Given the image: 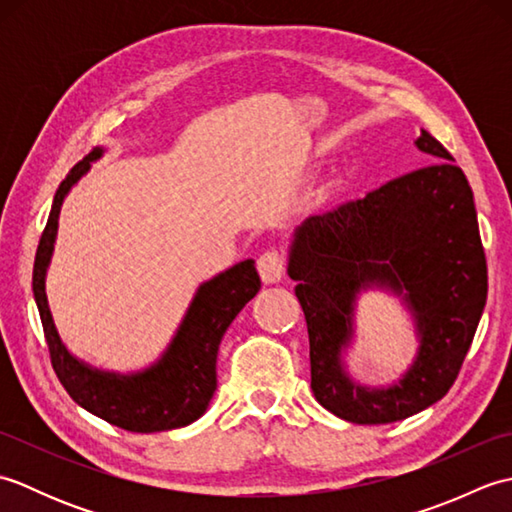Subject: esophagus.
<instances>
[{"label": "esophagus", "instance_id": "obj_1", "mask_svg": "<svg viewBox=\"0 0 512 512\" xmlns=\"http://www.w3.org/2000/svg\"><path fill=\"white\" fill-rule=\"evenodd\" d=\"M257 270L264 284H277L286 273V257L279 250H266L257 259Z\"/></svg>", "mask_w": 512, "mask_h": 512}]
</instances>
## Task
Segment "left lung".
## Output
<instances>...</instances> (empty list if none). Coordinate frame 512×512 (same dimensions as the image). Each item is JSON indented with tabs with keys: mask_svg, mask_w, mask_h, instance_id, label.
I'll return each mask as SVG.
<instances>
[{
	"mask_svg": "<svg viewBox=\"0 0 512 512\" xmlns=\"http://www.w3.org/2000/svg\"><path fill=\"white\" fill-rule=\"evenodd\" d=\"M416 147L436 162L308 217L290 246L314 398L347 422L387 424L438 402L458 378L486 306V257L469 180L424 129ZM372 285L403 297L421 336L408 374L383 390L358 386L340 361L355 295Z\"/></svg>",
	"mask_w": 512,
	"mask_h": 512,
	"instance_id": "1",
	"label": "left lung"
}]
</instances>
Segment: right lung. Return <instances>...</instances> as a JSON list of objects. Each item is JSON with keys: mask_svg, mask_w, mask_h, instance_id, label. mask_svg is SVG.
Masks as SVG:
<instances>
[{"mask_svg": "<svg viewBox=\"0 0 512 512\" xmlns=\"http://www.w3.org/2000/svg\"><path fill=\"white\" fill-rule=\"evenodd\" d=\"M101 156V147L92 149L81 162H76L59 184L46 228L39 239L35 268H32V292H35L54 374L76 405L114 427L134 433L187 427L202 416L215 394V361L224 332L239 310L257 295L262 281H259L253 259H246L202 284L167 352L158 363L143 372L123 376L101 372V369L76 361L65 350L59 332L54 328L46 297V270L54 250V239H57L63 198L72 189V184L90 169V162Z\"/></svg>", "mask_w": 512, "mask_h": 512, "instance_id": "add662e5", "label": "right lung"}]
</instances>
